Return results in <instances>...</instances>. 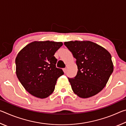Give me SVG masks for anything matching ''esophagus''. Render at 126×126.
<instances>
[{"label":"esophagus","instance_id":"esophagus-1","mask_svg":"<svg viewBox=\"0 0 126 126\" xmlns=\"http://www.w3.org/2000/svg\"><path fill=\"white\" fill-rule=\"evenodd\" d=\"M63 70L64 72V73H65L66 72H67V69H66V68H63Z\"/></svg>","mask_w":126,"mask_h":126}]
</instances>
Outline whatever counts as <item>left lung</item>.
Masks as SVG:
<instances>
[{
  "mask_svg": "<svg viewBox=\"0 0 126 126\" xmlns=\"http://www.w3.org/2000/svg\"><path fill=\"white\" fill-rule=\"evenodd\" d=\"M64 44L76 59L77 75L68 78L74 93L86 98L101 92L113 71L110 53L90 41H70Z\"/></svg>",
  "mask_w": 126,
  "mask_h": 126,
  "instance_id": "1",
  "label": "left lung"
}]
</instances>
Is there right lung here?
Instances as JSON below:
<instances>
[{"mask_svg": "<svg viewBox=\"0 0 126 126\" xmlns=\"http://www.w3.org/2000/svg\"><path fill=\"white\" fill-rule=\"evenodd\" d=\"M62 42H33L23 48L16 59V74L26 91L36 97L45 98L54 90L56 82L64 74L56 67L54 56Z\"/></svg>", "mask_w": 126, "mask_h": 126, "instance_id": "obj_1", "label": "right lung"}]
</instances>
